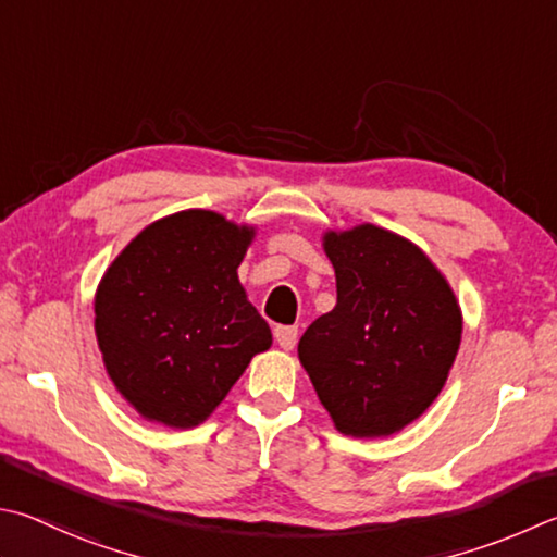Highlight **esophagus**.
Segmentation results:
<instances>
[{"mask_svg": "<svg viewBox=\"0 0 557 557\" xmlns=\"http://www.w3.org/2000/svg\"><path fill=\"white\" fill-rule=\"evenodd\" d=\"M297 326H277L275 329V341L282 350H292L297 346Z\"/></svg>", "mask_w": 557, "mask_h": 557, "instance_id": "1", "label": "esophagus"}]
</instances>
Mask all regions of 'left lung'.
I'll use <instances>...</instances> for the list:
<instances>
[{
  "label": "left lung",
  "instance_id": "left-lung-1",
  "mask_svg": "<svg viewBox=\"0 0 557 557\" xmlns=\"http://www.w3.org/2000/svg\"><path fill=\"white\" fill-rule=\"evenodd\" d=\"M336 307L299 338V362L343 436L384 438L446 387L462 309L446 275L409 238L375 224L323 231Z\"/></svg>",
  "mask_w": 557,
  "mask_h": 557
}]
</instances>
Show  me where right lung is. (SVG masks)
<instances>
[{
  "mask_svg": "<svg viewBox=\"0 0 557 557\" xmlns=\"http://www.w3.org/2000/svg\"><path fill=\"white\" fill-rule=\"evenodd\" d=\"M258 226L211 209L148 224L111 260L95 292V336L116 392L140 419L205 423L272 346L238 265Z\"/></svg>",
  "mask_w": 557,
  "mask_h": 557,
  "instance_id": "1",
  "label": "right lung"
}]
</instances>
